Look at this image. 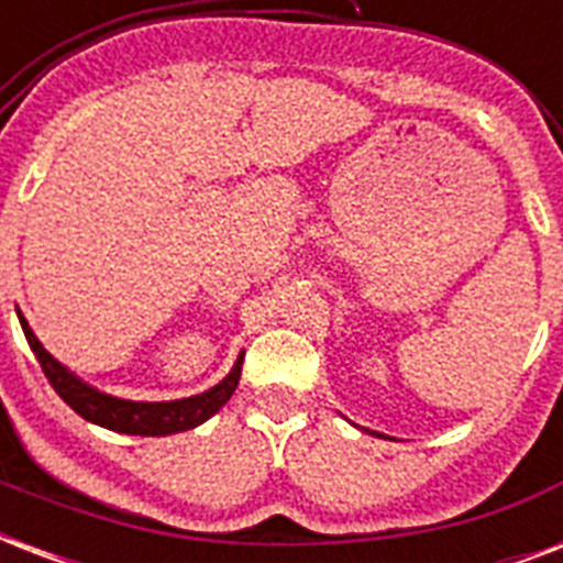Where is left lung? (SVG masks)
<instances>
[{
    "label": "left lung",
    "mask_w": 563,
    "mask_h": 563,
    "mask_svg": "<svg viewBox=\"0 0 563 563\" xmlns=\"http://www.w3.org/2000/svg\"><path fill=\"white\" fill-rule=\"evenodd\" d=\"M374 435H376V438H383V435H379V432H374Z\"/></svg>",
    "instance_id": "obj_1"
}]
</instances>
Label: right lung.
Listing matches in <instances>:
<instances>
[{
    "label": "right lung",
    "mask_w": 563,
    "mask_h": 563,
    "mask_svg": "<svg viewBox=\"0 0 563 563\" xmlns=\"http://www.w3.org/2000/svg\"><path fill=\"white\" fill-rule=\"evenodd\" d=\"M22 333L29 339V347L37 356L40 368L46 374L60 400L73 406L84 420H90L96 427L113 429L122 435H175V432H187V429L201 427L203 420H210L216 411L230 400V394L236 391L239 376H242V360L245 351L239 353L233 368L224 379L192 397H180V400H125V397H113L108 391H99L96 385L84 383L81 376L69 371L64 362H57L52 353L43 347L34 330L29 327L25 316L16 309Z\"/></svg>",
    "instance_id": "add662e5"
}]
</instances>
